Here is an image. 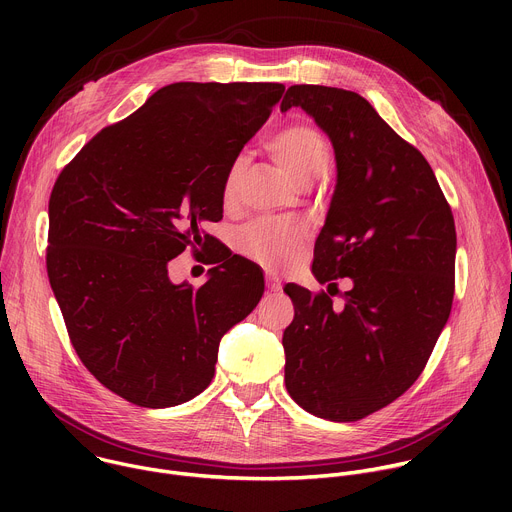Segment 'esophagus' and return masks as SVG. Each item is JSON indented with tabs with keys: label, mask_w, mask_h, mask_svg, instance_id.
I'll return each instance as SVG.
<instances>
[{
	"label": "esophagus",
	"mask_w": 512,
	"mask_h": 512,
	"mask_svg": "<svg viewBox=\"0 0 512 512\" xmlns=\"http://www.w3.org/2000/svg\"><path fill=\"white\" fill-rule=\"evenodd\" d=\"M265 285H267V291H273V294H277V291H281V281H279V277H275L273 273H267V275H265Z\"/></svg>",
	"instance_id": "esophagus-1"
}]
</instances>
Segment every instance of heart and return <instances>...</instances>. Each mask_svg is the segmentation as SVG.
I'll use <instances>...</instances> for the list:
<instances>
[{
	"label": "heart",
	"mask_w": 512,
	"mask_h": 512,
	"mask_svg": "<svg viewBox=\"0 0 512 512\" xmlns=\"http://www.w3.org/2000/svg\"><path fill=\"white\" fill-rule=\"evenodd\" d=\"M267 150L275 162L294 176L300 184H310L326 164L328 143L324 135L308 123H291L279 129L269 141ZM245 160L235 158L225 172L221 198L233 204L239 194ZM308 237V229L298 221H257L239 233L241 251L267 265L283 267L296 257Z\"/></svg>",
	"instance_id": "b5f03b06"
}]
</instances>
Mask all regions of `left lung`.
<instances>
[{
  "instance_id": "8db88e82",
  "label": "left lung",
  "mask_w": 512,
  "mask_h": 512,
  "mask_svg": "<svg viewBox=\"0 0 512 512\" xmlns=\"http://www.w3.org/2000/svg\"><path fill=\"white\" fill-rule=\"evenodd\" d=\"M302 107L334 145L338 180L314 247L320 283L350 277L344 306L287 283L294 320L283 332L285 387L330 421H358L421 375L454 302L456 225L423 154L358 93L289 87L281 111Z\"/></svg>"
}]
</instances>
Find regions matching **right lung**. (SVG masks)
<instances>
[{"label":"right lung","instance_id":"right-lung-1","mask_svg":"<svg viewBox=\"0 0 512 512\" xmlns=\"http://www.w3.org/2000/svg\"><path fill=\"white\" fill-rule=\"evenodd\" d=\"M279 83H174L101 129L48 202L46 267L68 338L125 401L162 409L212 377L218 342L263 296V275L214 255L210 279L174 285L168 261L212 245L227 168L281 99Z\"/></svg>","mask_w":512,"mask_h":512}]
</instances>
